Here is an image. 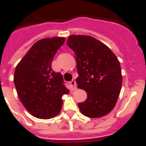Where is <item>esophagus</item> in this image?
Segmentation results:
<instances>
[{"label":"esophagus","instance_id":"34e87169","mask_svg":"<svg viewBox=\"0 0 146 146\" xmlns=\"http://www.w3.org/2000/svg\"><path fill=\"white\" fill-rule=\"evenodd\" d=\"M70 85H71V86H72V90H76V89H77V84H76V82H75V80H72L70 82Z\"/></svg>","mask_w":146,"mask_h":146}]
</instances>
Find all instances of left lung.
Returning a JSON list of instances; mask_svg holds the SVG:
<instances>
[{
  "instance_id": "8db88e82",
  "label": "left lung",
  "mask_w": 146,
  "mask_h": 146,
  "mask_svg": "<svg viewBox=\"0 0 146 146\" xmlns=\"http://www.w3.org/2000/svg\"><path fill=\"white\" fill-rule=\"evenodd\" d=\"M67 45L74 52L79 77L77 87L87 93L78 103L81 113L100 118L115 108L122 86L120 62L110 49L96 38L86 35H71Z\"/></svg>"
}]
</instances>
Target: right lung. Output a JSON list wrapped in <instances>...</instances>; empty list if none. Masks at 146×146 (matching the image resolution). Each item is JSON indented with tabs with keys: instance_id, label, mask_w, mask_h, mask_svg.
Segmentation results:
<instances>
[{
	"instance_id": "add662e5",
	"label": "right lung",
	"mask_w": 146,
	"mask_h": 146,
	"mask_svg": "<svg viewBox=\"0 0 146 146\" xmlns=\"http://www.w3.org/2000/svg\"><path fill=\"white\" fill-rule=\"evenodd\" d=\"M65 42L64 37L38 40L16 66L14 82L20 102L36 118L49 119L59 114L62 96L69 94L61 74L51 67L57 50Z\"/></svg>"
}]
</instances>
